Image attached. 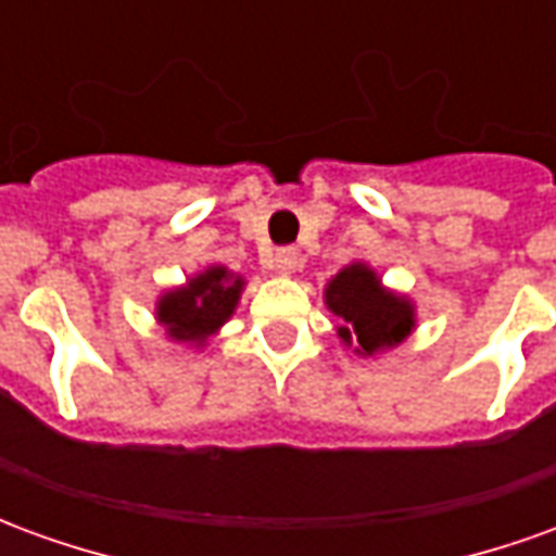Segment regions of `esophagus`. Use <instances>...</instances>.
<instances>
[{
	"mask_svg": "<svg viewBox=\"0 0 556 556\" xmlns=\"http://www.w3.org/2000/svg\"><path fill=\"white\" fill-rule=\"evenodd\" d=\"M267 267H274L279 274H291L298 267V250L294 247H277L274 253L267 255Z\"/></svg>",
	"mask_w": 556,
	"mask_h": 556,
	"instance_id": "esophagus-1",
	"label": "esophagus"
}]
</instances>
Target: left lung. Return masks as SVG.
<instances>
[{
	"mask_svg": "<svg viewBox=\"0 0 556 556\" xmlns=\"http://www.w3.org/2000/svg\"><path fill=\"white\" fill-rule=\"evenodd\" d=\"M327 306L342 318L339 337L354 342L363 354L396 345L414 327L410 303L381 289L366 265H351L337 274L327 286Z\"/></svg>",
	"mask_w": 556,
	"mask_h": 556,
	"instance_id": "8db88e82",
	"label": "left lung"
}]
</instances>
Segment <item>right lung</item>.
Segmentation results:
<instances>
[{"label": "right lung", "instance_id": "add662e5", "mask_svg": "<svg viewBox=\"0 0 556 556\" xmlns=\"http://www.w3.org/2000/svg\"><path fill=\"white\" fill-rule=\"evenodd\" d=\"M241 279H231L226 267H207L205 274L190 279L187 289L169 291L157 306V318L169 327L175 339H195L202 342L214 333L241 298Z\"/></svg>", "mask_w": 556, "mask_h": 556}]
</instances>
